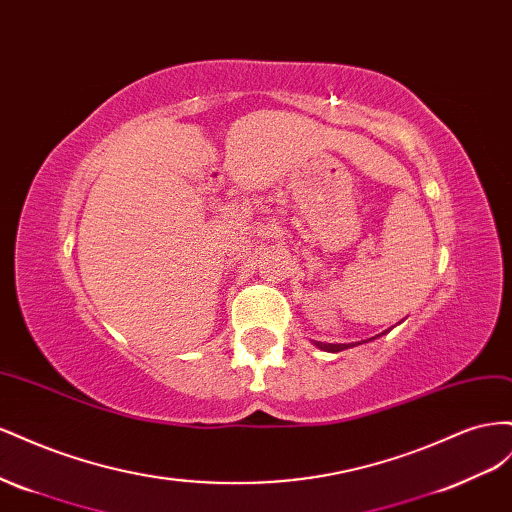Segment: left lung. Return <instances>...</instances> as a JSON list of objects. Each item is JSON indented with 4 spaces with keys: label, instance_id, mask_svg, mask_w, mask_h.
Segmentation results:
<instances>
[{
    "label": "left lung",
    "instance_id": "1",
    "mask_svg": "<svg viewBox=\"0 0 512 512\" xmlns=\"http://www.w3.org/2000/svg\"><path fill=\"white\" fill-rule=\"evenodd\" d=\"M375 339V337H373ZM319 349H326V352H332V354H337V352H343V349H347V347H352L354 343H315Z\"/></svg>",
    "mask_w": 512,
    "mask_h": 512
}]
</instances>
